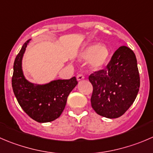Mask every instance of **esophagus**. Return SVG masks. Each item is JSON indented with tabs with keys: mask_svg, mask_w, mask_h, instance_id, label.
<instances>
[{
	"mask_svg": "<svg viewBox=\"0 0 153 153\" xmlns=\"http://www.w3.org/2000/svg\"><path fill=\"white\" fill-rule=\"evenodd\" d=\"M84 79V76L83 75H78V76H77V81H81Z\"/></svg>",
	"mask_w": 153,
	"mask_h": 153,
	"instance_id": "34e87169",
	"label": "esophagus"
}]
</instances>
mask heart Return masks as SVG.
Returning a JSON list of instances; mask_svg holds the SVG:
<instances>
[{
	"label": "heart",
	"mask_w": 153,
	"mask_h": 153,
	"mask_svg": "<svg viewBox=\"0 0 153 153\" xmlns=\"http://www.w3.org/2000/svg\"><path fill=\"white\" fill-rule=\"evenodd\" d=\"M110 56L111 51L106 45L96 43L86 45L79 53L80 60H89L90 69L95 71L103 69L108 65Z\"/></svg>",
	"instance_id": "b5f03b06"
}]
</instances>
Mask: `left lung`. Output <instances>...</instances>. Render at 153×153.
I'll return each instance as SVG.
<instances>
[{
  "mask_svg": "<svg viewBox=\"0 0 153 153\" xmlns=\"http://www.w3.org/2000/svg\"><path fill=\"white\" fill-rule=\"evenodd\" d=\"M91 105L104 117H121L131 107L140 87L137 59L132 50L121 46L114 52L107 69L91 74Z\"/></svg>",
  "mask_w": 153,
  "mask_h": 153,
  "instance_id": "8db88e82",
  "label": "left lung"
}]
</instances>
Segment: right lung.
I'll return each instance as SVG.
<instances>
[{"label": "right lung", "instance_id": "right-lung-1", "mask_svg": "<svg viewBox=\"0 0 153 153\" xmlns=\"http://www.w3.org/2000/svg\"><path fill=\"white\" fill-rule=\"evenodd\" d=\"M31 41L23 45L13 65L12 87L21 108L38 123H48L57 119L66 106L68 96L78 84L75 77L69 80H53L46 84H35L25 78L22 60Z\"/></svg>", "mask_w": 153, "mask_h": 153}]
</instances>
